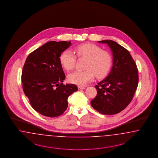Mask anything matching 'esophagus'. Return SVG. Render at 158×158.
I'll return each instance as SVG.
<instances>
[{
    "mask_svg": "<svg viewBox=\"0 0 158 158\" xmlns=\"http://www.w3.org/2000/svg\"><path fill=\"white\" fill-rule=\"evenodd\" d=\"M78 89H84L85 88L84 87H82V86H78Z\"/></svg>",
    "mask_w": 158,
    "mask_h": 158,
    "instance_id": "34e87169",
    "label": "esophagus"
}]
</instances>
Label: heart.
<instances>
[{"mask_svg":"<svg viewBox=\"0 0 158 158\" xmlns=\"http://www.w3.org/2000/svg\"><path fill=\"white\" fill-rule=\"evenodd\" d=\"M78 57L87 58L84 71H76L69 76V82L78 85H85L93 81L96 75L97 78H103L109 72L112 59L110 54L102 48L93 44H84L75 48ZM77 57L69 49L62 52L60 62L63 67L71 70L74 67Z\"/></svg>","mask_w":158,"mask_h":158,"instance_id":"b5f03b06","label":"heart"}]
</instances>
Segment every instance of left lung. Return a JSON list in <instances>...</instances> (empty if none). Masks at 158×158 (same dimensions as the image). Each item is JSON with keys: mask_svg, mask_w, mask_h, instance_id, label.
<instances>
[{"mask_svg": "<svg viewBox=\"0 0 158 158\" xmlns=\"http://www.w3.org/2000/svg\"><path fill=\"white\" fill-rule=\"evenodd\" d=\"M107 44L113 53V67L109 74L95 86L97 94L91 101V106L103 114H115L131 103L137 89V66L129 52L116 42L98 41Z\"/></svg>", "mask_w": 158, "mask_h": 158, "instance_id": "left-lung-1", "label": "left lung"}]
</instances>
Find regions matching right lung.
I'll use <instances>...</instances> for the list:
<instances>
[{"label":"right lung","instance_id":"right-lung-1","mask_svg":"<svg viewBox=\"0 0 158 158\" xmlns=\"http://www.w3.org/2000/svg\"><path fill=\"white\" fill-rule=\"evenodd\" d=\"M71 42L49 41L32 52L22 72L25 94L32 108L45 116L62 114L68 107V97L77 91L73 84H63L65 76L60 56Z\"/></svg>","mask_w":158,"mask_h":158}]
</instances>
